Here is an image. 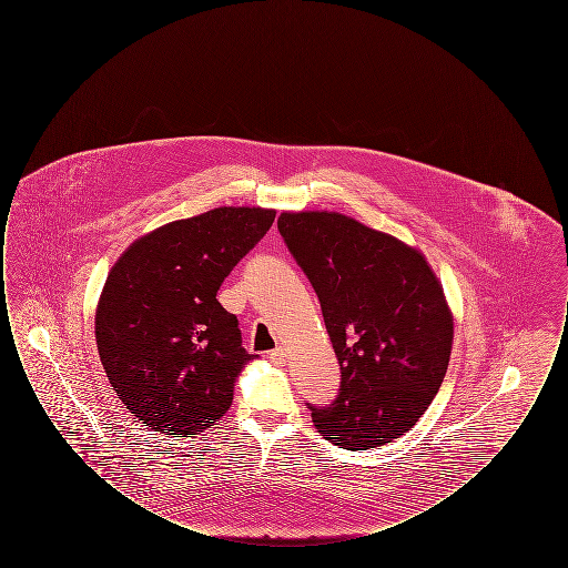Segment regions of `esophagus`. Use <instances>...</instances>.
Listing matches in <instances>:
<instances>
[{
	"label": "esophagus",
	"instance_id": "1",
	"mask_svg": "<svg viewBox=\"0 0 568 568\" xmlns=\"http://www.w3.org/2000/svg\"><path fill=\"white\" fill-rule=\"evenodd\" d=\"M268 357H271V362L274 364V366H283V364L287 362V353H285L283 347H276V349H272Z\"/></svg>",
	"mask_w": 568,
	"mask_h": 568
}]
</instances>
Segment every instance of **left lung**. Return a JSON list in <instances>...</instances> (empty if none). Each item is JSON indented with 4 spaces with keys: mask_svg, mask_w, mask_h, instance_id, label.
I'll use <instances>...</instances> for the list:
<instances>
[{
    "mask_svg": "<svg viewBox=\"0 0 568 568\" xmlns=\"http://www.w3.org/2000/svg\"><path fill=\"white\" fill-rule=\"evenodd\" d=\"M278 232L320 297L341 364L332 405H306L325 440L364 452L392 443L433 403L454 317L426 257L338 213H281Z\"/></svg>",
    "mask_w": 568,
    "mask_h": 568,
    "instance_id": "left-lung-1",
    "label": "left lung"
}]
</instances>
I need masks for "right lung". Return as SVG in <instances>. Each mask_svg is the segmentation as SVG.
Masks as SVG:
<instances>
[{
  "mask_svg": "<svg viewBox=\"0 0 568 568\" xmlns=\"http://www.w3.org/2000/svg\"><path fill=\"white\" fill-rule=\"evenodd\" d=\"M274 215L221 206L172 221L112 266L95 313L98 352L121 403L155 433H202L232 405L257 355L244 352L239 320L216 292Z\"/></svg>",
  "mask_w": 568,
  "mask_h": 568,
  "instance_id": "add662e5",
  "label": "right lung"
}]
</instances>
